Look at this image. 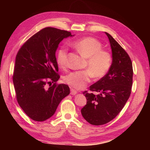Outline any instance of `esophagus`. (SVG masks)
Segmentation results:
<instances>
[{"label":"esophagus","mask_w":150,"mask_h":150,"mask_svg":"<svg viewBox=\"0 0 150 150\" xmlns=\"http://www.w3.org/2000/svg\"><path fill=\"white\" fill-rule=\"evenodd\" d=\"M77 93V91L75 90H73V89H71V95H76Z\"/></svg>","instance_id":"obj_1"}]
</instances>
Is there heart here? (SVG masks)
<instances>
[{
    "instance_id": "heart-1",
    "label": "heart",
    "mask_w": 150,
    "mask_h": 150,
    "mask_svg": "<svg viewBox=\"0 0 150 150\" xmlns=\"http://www.w3.org/2000/svg\"><path fill=\"white\" fill-rule=\"evenodd\" d=\"M72 46L87 59L88 70L69 73L64 79L67 84L74 89L81 90L90 81L91 76L99 79L106 75L111 65V55L107 51L102 50L103 46L99 41L93 37H85L74 41ZM67 55L65 47H61L57 51V62L61 68L66 67Z\"/></svg>"
}]
</instances>
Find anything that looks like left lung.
Here are the masks:
<instances>
[{
  "label": "left lung",
  "instance_id": "1",
  "mask_svg": "<svg viewBox=\"0 0 150 150\" xmlns=\"http://www.w3.org/2000/svg\"><path fill=\"white\" fill-rule=\"evenodd\" d=\"M112 52V63L106 75L90 86L97 95L83 92L87 103L82 108L84 119L92 125L99 126L113 120L120 111L131 94L133 66L128 54L109 33Z\"/></svg>",
  "mask_w": 150,
  "mask_h": 150
}]
</instances>
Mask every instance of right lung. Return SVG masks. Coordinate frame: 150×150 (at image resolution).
Returning <instances> with one entry per match:
<instances>
[{
	"instance_id": "1",
	"label": "right lung",
	"mask_w": 150,
	"mask_h": 150,
	"mask_svg": "<svg viewBox=\"0 0 150 150\" xmlns=\"http://www.w3.org/2000/svg\"><path fill=\"white\" fill-rule=\"evenodd\" d=\"M72 36L69 31L45 28L30 37L17 54L13 75L16 97L33 120L48 119L69 94L68 85L56 84L60 76L55 52L64 39ZM47 83L51 86L47 88Z\"/></svg>"
}]
</instances>
